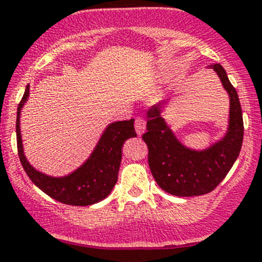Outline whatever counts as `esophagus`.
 <instances>
[{
  "instance_id": "obj_1",
  "label": "esophagus",
  "mask_w": 262,
  "mask_h": 262,
  "mask_svg": "<svg viewBox=\"0 0 262 262\" xmlns=\"http://www.w3.org/2000/svg\"><path fill=\"white\" fill-rule=\"evenodd\" d=\"M144 130H146V121H144V119L142 118H137L136 119V132L138 136H142V134L144 133Z\"/></svg>"
}]
</instances>
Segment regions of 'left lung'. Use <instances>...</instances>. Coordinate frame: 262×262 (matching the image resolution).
Listing matches in <instances>:
<instances>
[{"instance_id":"1","label":"left lung","mask_w":262,"mask_h":262,"mask_svg":"<svg viewBox=\"0 0 262 262\" xmlns=\"http://www.w3.org/2000/svg\"><path fill=\"white\" fill-rule=\"evenodd\" d=\"M214 72L229 96L228 128L222 139L205 149H192L181 143L162 116L168 100L153 105L147 112L148 165L158 186L176 196H198L215 189L226 178L239 155L244 141V119L236 89L221 64Z\"/></svg>"}]
</instances>
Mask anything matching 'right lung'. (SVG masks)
<instances>
[{
	"label": "right lung",
	"mask_w": 262,
	"mask_h": 262,
	"mask_svg": "<svg viewBox=\"0 0 262 262\" xmlns=\"http://www.w3.org/2000/svg\"><path fill=\"white\" fill-rule=\"evenodd\" d=\"M29 84L17 106L16 138L21 165L30 180L43 192L54 200L67 205L86 207L104 200L112 192L118 181V172L121 162V149L126 139L137 137L134 119L110 123L100 137L96 147L90 157L80 167L66 176H49L30 165L24 153L20 130V115L28 101Z\"/></svg>",
	"instance_id": "add662e5"
}]
</instances>
